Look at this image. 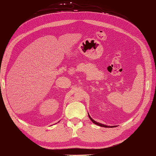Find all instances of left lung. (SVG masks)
Segmentation results:
<instances>
[{"label": "left lung", "mask_w": 156, "mask_h": 156, "mask_svg": "<svg viewBox=\"0 0 156 156\" xmlns=\"http://www.w3.org/2000/svg\"><path fill=\"white\" fill-rule=\"evenodd\" d=\"M88 115H89V117L90 118V119L91 120V122H92L93 123L96 124V125H98V126H101V127H114V126H107L104 125V124H102V123H99V122H95V120H93L91 117H90V115H89V114H88Z\"/></svg>", "instance_id": "obj_1"}]
</instances>
